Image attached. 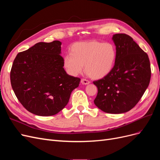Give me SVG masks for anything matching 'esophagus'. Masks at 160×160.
Masks as SVG:
<instances>
[{
	"label": "esophagus",
	"instance_id": "obj_1",
	"mask_svg": "<svg viewBox=\"0 0 160 160\" xmlns=\"http://www.w3.org/2000/svg\"><path fill=\"white\" fill-rule=\"evenodd\" d=\"M81 83L83 85H88L89 83H90V81L87 80V79H82L81 80Z\"/></svg>",
	"mask_w": 160,
	"mask_h": 160
}]
</instances>
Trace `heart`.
Instances as JSON below:
<instances>
[{
	"instance_id": "heart-1",
	"label": "heart",
	"mask_w": 160,
	"mask_h": 160,
	"mask_svg": "<svg viewBox=\"0 0 160 160\" xmlns=\"http://www.w3.org/2000/svg\"><path fill=\"white\" fill-rule=\"evenodd\" d=\"M117 56L116 48L111 42L89 41L76 42L71 47V52L64 57L63 65L71 76L85 72L93 79H99L112 71Z\"/></svg>"
}]
</instances>
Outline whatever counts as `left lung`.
I'll use <instances>...</instances> for the list:
<instances>
[{
  "label": "left lung",
  "instance_id": "left-lung-1",
  "mask_svg": "<svg viewBox=\"0 0 160 160\" xmlns=\"http://www.w3.org/2000/svg\"><path fill=\"white\" fill-rule=\"evenodd\" d=\"M116 59L112 71L93 81L98 93L95 105L108 113H123L134 108L147 89L151 78L148 55L126 34H115Z\"/></svg>",
  "mask_w": 160,
  "mask_h": 160
}]
</instances>
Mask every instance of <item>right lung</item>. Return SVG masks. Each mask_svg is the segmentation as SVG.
I'll return each mask as SVG.
<instances>
[{
	"mask_svg": "<svg viewBox=\"0 0 160 160\" xmlns=\"http://www.w3.org/2000/svg\"><path fill=\"white\" fill-rule=\"evenodd\" d=\"M61 42H40L19 52L11 71L12 88L29 112L51 116L63 109L81 79L63 68Z\"/></svg>",
	"mask_w": 160,
	"mask_h": 160,
	"instance_id": "obj_1",
	"label": "right lung"
}]
</instances>
